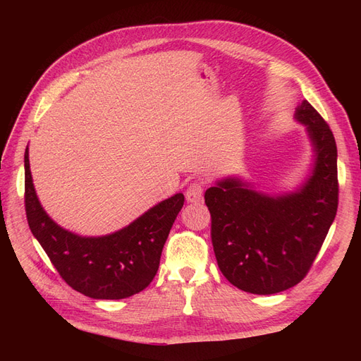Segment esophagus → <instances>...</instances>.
I'll use <instances>...</instances> for the list:
<instances>
[{"instance_id":"1","label":"esophagus","mask_w":361,"mask_h":361,"mask_svg":"<svg viewBox=\"0 0 361 361\" xmlns=\"http://www.w3.org/2000/svg\"><path fill=\"white\" fill-rule=\"evenodd\" d=\"M203 191H204V185L200 180H194L190 183V187L187 190V200L190 203H200L203 200Z\"/></svg>"}]
</instances>
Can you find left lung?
<instances>
[{"label": "left lung", "mask_w": 361, "mask_h": 361, "mask_svg": "<svg viewBox=\"0 0 361 361\" xmlns=\"http://www.w3.org/2000/svg\"><path fill=\"white\" fill-rule=\"evenodd\" d=\"M295 118L307 128L314 167L297 192L269 197L228 178L204 192L216 264L238 289L271 295L307 276L338 204L337 147L330 126L302 101Z\"/></svg>", "instance_id": "8db88e82"}]
</instances>
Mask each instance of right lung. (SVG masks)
I'll return each mask as SVG.
<instances>
[{
	"label": "right lung",
	"mask_w": 361,
	"mask_h": 361,
	"mask_svg": "<svg viewBox=\"0 0 361 361\" xmlns=\"http://www.w3.org/2000/svg\"><path fill=\"white\" fill-rule=\"evenodd\" d=\"M24 162L27 221L61 279L94 300H122L146 289L158 271L183 194L158 203L122 231L85 238L64 231L43 211L32 185L28 146Z\"/></svg>",
	"instance_id": "1"
}]
</instances>
